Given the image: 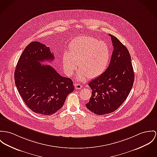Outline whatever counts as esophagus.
Listing matches in <instances>:
<instances>
[{
	"mask_svg": "<svg viewBox=\"0 0 157 157\" xmlns=\"http://www.w3.org/2000/svg\"><path fill=\"white\" fill-rule=\"evenodd\" d=\"M75 86L76 90H81L82 88V86L81 84H76L75 85Z\"/></svg>",
	"mask_w": 157,
	"mask_h": 157,
	"instance_id": "1",
	"label": "esophagus"
}]
</instances>
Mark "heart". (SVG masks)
Returning <instances> with one entry per match:
<instances>
[{
    "instance_id": "heart-1",
    "label": "heart",
    "mask_w": 157,
    "mask_h": 157,
    "mask_svg": "<svg viewBox=\"0 0 157 157\" xmlns=\"http://www.w3.org/2000/svg\"><path fill=\"white\" fill-rule=\"evenodd\" d=\"M69 53L64 52L62 62L68 76H72L78 65V79L86 76L93 79L106 71L110 60V51L106 43L93 37H78L69 44Z\"/></svg>"
}]
</instances>
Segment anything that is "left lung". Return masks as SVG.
<instances>
[{"mask_svg": "<svg viewBox=\"0 0 157 157\" xmlns=\"http://www.w3.org/2000/svg\"><path fill=\"white\" fill-rule=\"evenodd\" d=\"M109 36L113 51L108 67L88 83L92 95L85 105L97 115L110 113L118 108L128 96L134 79L129 51L115 36Z\"/></svg>", "mask_w": 157, "mask_h": 157, "instance_id": "obj_1", "label": "left lung"}]
</instances>
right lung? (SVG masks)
Segmentation results:
<instances>
[{"instance_id":"right-lung-1","label":"right lung","mask_w":157,"mask_h":157,"mask_svg":"<svg viewBox=\"0 0 157 157\" xmlns=\"http://www.w3.org/2000/svg\"><path fill=\"white\" fill-rule=\"evenodd\" d=\"M49 47L32 42L24 49L14 73L15 83L27 107L36 113L49 115L61 108L74 90L73 81L40 62L54 60Z\"/></svg>"}]
</instances>
